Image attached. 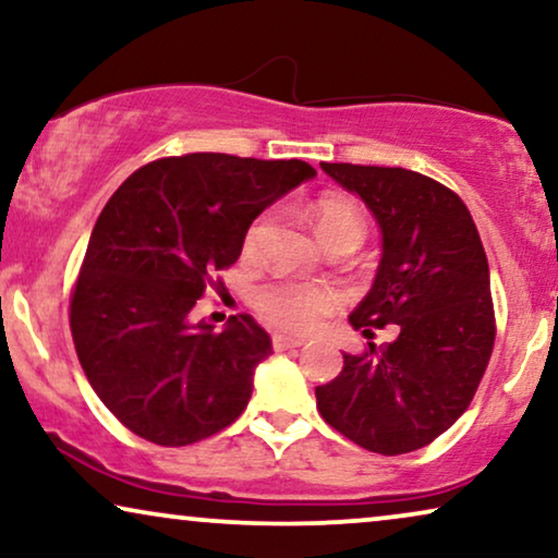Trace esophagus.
<instances>
[{
    "label": "esophagus",
    "mask_w": 558,
    "mask_h": 558,
    "mask_svg": "<svg viewBox=\"0 0 558 558\" xmlns=\"http://www.w3.org/2000/svg\"><path fill=\"white\" fill-rule=\"evenodd\" d=\"M271 345H274V350H292V348H302L304 340L302 338H289V335H274Z\"/></svg>",
    "instance_id": "obj_1"
}]
</instances>
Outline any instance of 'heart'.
<instances>
[{
  "label": "heart",
  "mask_w": 558,
  "mask_h": 558,
  "mask_svg": "<svg viewBox=\"0 0 558 558\" xmlns=\"http://www.w3.org/2000/svg\"><path fill=\"white\" fill-rule=\"evenodd\" d=\"M312 220L319 241L332 243L350 239L361 243L363 239V216L355 203L340 195H325L312 205ZM264 220L248 231L246 243H254ZM340 292L325 281H300V279H274L256 289L254 304L266 325L284 332H312L327 315L340 307Z\"/></svg>",
  "instance_id": "heart-1"
}]
</instances>
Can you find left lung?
Returning a JSON list of instances; mask_svg holds the SVG:
<instances>
[{
  "label": "left lung",
  "mask_w": 558,
  "mask_h": 558,
  "mask_svg": "<svg viewBox=\"0 0 558 558\" xmlns=\"http://www.w3.org/2000/svg\"><path fill=\"white\" fill-rule=\"evenodd\" d=\"M361 197L380 228V264L350 325H396L399 338L345 353L317 386L332 429L368 452L407 454L445 434L470 407L495 342L490 269L468 205L441 182L403 167L319 165Z\"/></svg>",
  "instance_id": "obj_1"
}]
</instances>
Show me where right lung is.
<instances>
[{"mask_svg": "<svg viewBox=\"0 0 558 558\" xmlns=\"http://www.w3.org/2000/svg\"><path fill=\"white\" fill-rule=\"evenodd\" d=\"M315 174L302 159L195 151L144 165L106 203L71 332L90 388L136 437L185 447L243 414L271 338L251 315L213 332L193 310L241 256L248 226Z\"/></svg>", "mask_w": 558, "mask_h": 558, "instance_id": "obj_1", "label": "right lung"}]
</instances>
